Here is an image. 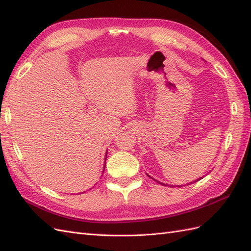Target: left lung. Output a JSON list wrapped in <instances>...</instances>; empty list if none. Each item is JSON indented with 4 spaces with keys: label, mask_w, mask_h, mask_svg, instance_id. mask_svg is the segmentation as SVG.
<instances>
[{
    "label": "left lung",
    "mask_w": 251,
    "mask_h": 251,
    "mask_svg": "<svg viewBox=\"0 0 251 251\" xmlns=\"http://www.w3.org/2000/svg\"><path fill=\"white\" fill-rule=\"evenodd\" d=\"M148 176L150 177V175H148ZM200 179H202V178H200ZM200 179H198V180H196V181H193V182H191V183H194V182H197V181H199ZM156 182H158V183L159 184H161V185H164V186H166V185H168V184H165V183H162V182H159L158 180H156V179H154ZM171 186H174V185H171ZM178 186H181V185H178Z\"/></svg>",
    "instance_id": "obj_1"
}]
</instances>
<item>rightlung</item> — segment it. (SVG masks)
I'll return each mask as SVG.
<instances>
[{
    "mask_svg": "<svg viewBox=\"0 0 251 251\" xmlns=\"http://www.w3.org/2000/svg\"><path fill=\"white\" fill-rule=\"evenodd\" d=\"M104 159H107V154H105V158ZM104 169H105V161H104V165H103V171H102V174H103V172H104Z\"/></svg>",
    "mask_w": 251,
    "mask_h": 251,
    "instance_id": "add662e5",
    "label": "right lung"
}]
</instances>
